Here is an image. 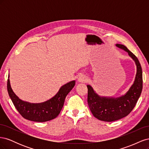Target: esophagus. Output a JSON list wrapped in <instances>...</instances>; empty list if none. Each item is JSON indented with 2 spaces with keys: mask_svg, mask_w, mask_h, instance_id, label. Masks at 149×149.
I'll return each instance as SVG.
<instances>
[{
  "mask_svg": "<svg viewBox=\"0 0 149 149\" xmlns=\"http://www.w3.org/2000/svg\"><path fill=\"white\" fill-rule=\"evenodd\" d=\"M86 80H87L85 76H83V75L80 76L79 77V78H78V81H79V83H84V82H86Z\"/></svg>",
  "mask_w": 149,
  "mask_h": 149,
  "instance_id": "34e87169",
  "label": "esophagus"
}]
</instances>
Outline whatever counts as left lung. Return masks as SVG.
Wrapping results in <instances>:
<instances>
[{"label": "left lung", "mask_w": 149, "mask_h": 149, "mask_svg": "<svg viewBox=\"0 0 149 149\" xmlns=\"http://www.w3.org/2000/svg\"><path fill=\"white\" fill-rule=\"evenodd\" d=\"M116 47L127 52L137 66V73L134 84L124 96L119 97H101L90 85L88 88V103L93 116L100 120L112 122L127 116L132 111L141 96L142 90V71L136 55L123 45Z\"/></svg>", "instance_id": "8db88e82"}]
</instances>
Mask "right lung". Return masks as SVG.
Instances as JSON below:
<instances>
[{"instance_id": "add662e5", "label": "right lung", "mask_w": 149, "mask_h": 149, "mask_svg": "<svg viewBox=\"0 0 149 149\" xmlns=\"http://www.w3.org/2000/svg\"><path fill=\"white\" fill-rule=\"evenodd\" d=\"M74 85L75 81H72L61 86L59 91L50 100L41 103H30L21 100L15 95L11 88L8 75L7 91L13 105L24 118L42 123L56 118L63 107L66 96Z\"/></svg>"}]
</instances>
